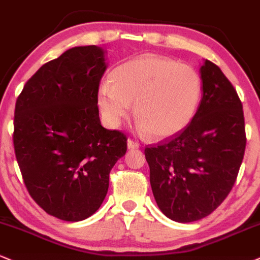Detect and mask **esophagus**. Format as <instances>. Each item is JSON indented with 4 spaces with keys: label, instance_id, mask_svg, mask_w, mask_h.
Returning a JSON list of instances; mask_svg holds the SVG:
<instances>
[{
    "label": "esophagus",
    "instance_id": "obj_1",
    "mask_svg": "<svg viewBox=\"0 0 260 260\" xmlns=\"http://www.w3.org/2000/svg\"><path fill=\"white\" fill-rule=\"evenodd\" d=\"M139 147H140L139 142L134 141V140H131V139L127 140V148H129V149H136Z\"/></svg>",
    "mask_w": 260,
    "mask_h": 260
}]
</instances>
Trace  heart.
Wrapping results in <instances>:
<instances>
[{"instance_id": "b5f03b06", "label": "heart", "mask_w": 260, "mask_h": 260, "mask_svg": "<svg viewBox=\"0 0 260 260\" xmlns=\"http://www.w3.org/2000/svg\"><path fill=\"white\" fill-rule=\"evenodd\" d=\"M101 84L97 103L111 126L129 115L131 102L140 127L155 139L184 130L196 114L202 80L196 69L170 58L146 54L118 66Z\"/></svg>"}]
</instances>
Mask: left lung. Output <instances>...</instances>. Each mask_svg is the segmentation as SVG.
<instances>
[{
  "label": "left lung",
  "mask_w": 260,
  "mask_h": 260,
  "mask_svg": "<svg viewBox=\"0 0 260 260\" xmlns=\"http://www.w3.org/2000/svg\"><path fill=\"white\" fill-rule=\"evenodd\" d=\"M203 97L191 123L145 148L152 192L163 214L192 222L214 212L236 181L246 148L242 103L210 60L201 67Z\"/></svg>",
  "instance_id": "left-lung-1"
}]
</instances>
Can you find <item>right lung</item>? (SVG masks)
<instances>
[{"mask_svg":"<svg viewBox=\"0 0 260 260\" xmlns=\"http://www.w3.org/2000/svg\"><path fill=\"white\" fill-rule=\"evenodd\" d=\"M107 64L99 46H79L44 64L18 96L13 143L32 200L60 220L97 212L127 139L101 125L97 92Z\"/></svg>","mask_w":260,"mask_h":260,"instance_id":"obj_1","label":"right lung"}]
</instances>
